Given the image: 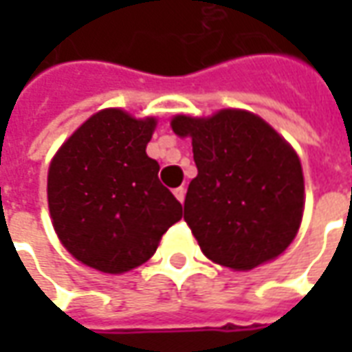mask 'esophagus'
<instances>
[{
	"label": "esophagus",
	"mask_w": 352,
	"mask_h": 352,
	"mask_svg": "<svg viewBox=\"0 0 352 352\" xmlns=\"http://www.w3.org/2000/svg\"><path fill=\"white\" fill-rule=\"evenodd\" d=\"M173 194H175V198L179 199L181 204H183V201H184V194H186V188H184V186H179V188H175V190H173Z\"/></svg>",
	"instance_id": "34e87169"
}]
</instances>
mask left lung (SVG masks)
<instances>
[{
  "label": "left lung",
  "instance_id": "1",
  "mask_svg": "<svg viewBox=\"0 0 352 352\" xmlns=\"http://www.w3.org/2000/svg\"><path fill=\"white\" fill-rule=\"evenodd\" d=\"M177 135L192 138L198 177L184 198V221L207 258L252 270L279 256L298 234L303 175L292 146L247 111L211 118L175 116Z\"/></svg>",
  "mask_w": 352,
  "mask_h": 352
}]
</instances>
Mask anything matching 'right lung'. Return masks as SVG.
Masks as SVG:
<instances>
[{
  "mask_svg": "<svg viewBox=\"0 0 352 352\" xmlns=\"http://www.w3.org/2000/svg\"><path fill=\"white\" fill-rule=\"evenodd\" d=\"M154 118L120 109L90 116L49 168V209L60 241L82 264L124 273L151 258L183 206L148 158Z\"/></svg>",
  "mask_w": 352,
  "mask_h": 352,
  "instance_id": "1",
  "label": "right lung"
}]
</instances>
